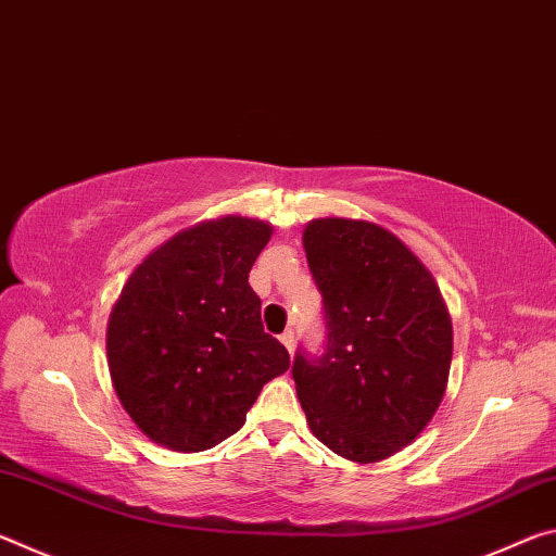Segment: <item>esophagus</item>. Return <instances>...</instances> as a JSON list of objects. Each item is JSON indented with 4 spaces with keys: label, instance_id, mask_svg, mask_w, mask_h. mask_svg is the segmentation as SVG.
<instances>
[{
    "label": "esophagus",
    "instance_id": "1",
    "mask_svg": "<svg viewBox=\"0 0 556 556\" xmlns=\"http://www.w3.org/2000/svg\"><path fill=\"white\" fill-rule=\"evenodd\" d=\"M279 341H281V343H285V348H287V351L291 353V351H294L296 336H294V331H291V328H289V331H285V333H281V336H279Z\"/></svg>",
    "mask_w": 556,
    "mask_h": 556
}]
</instances>
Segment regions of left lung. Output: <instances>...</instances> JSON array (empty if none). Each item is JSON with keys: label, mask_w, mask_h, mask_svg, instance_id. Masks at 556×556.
<instances>
[{"label": "left lung", "mask_w": 556, "mask_h": 556, "mask_svg": "<svg viewBox=\"0 0 556 556\" xmlns=\"http://www.w3.org/2000/svg\"><path fill=\"white\" fill-rule=\"evenodd\" d=\"M304 250L324 296L326 348L291 375L314 437L372 464L421 434L444 397L454 331L431 271L390 230L321 218Z\"/></svg>", "instance_id": "left-lung-1"}]
</instances>
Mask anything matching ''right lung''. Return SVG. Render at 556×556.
<instances>
[{
	"label": "right lung",
	"instance_id": "right-lung-1",
	"mask_svg": "<svg viewBox=\"0 0 556 556\" xmlns=\"http://www.w3.org/2000/svg\"><path fill=\"white\" fill-rule=\"evenodd\" d=\"M271 225L225 215L174 235L127 279L108 321L122 407L172 451L213 448L244 425L289 353L262 328L250 269Z\"/></svg>",
	"mask_w": 556,
	"mask_h": 556
}]
</instances>
